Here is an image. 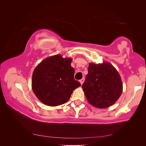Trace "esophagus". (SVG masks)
I'll list each match as a JSON object with an SVG mask.
<instances>
[{
    "instance_id": "esophagus-1",
    "label": "esophagus",
    "mask_w": 146,
    "mask_h": 146,
    "mask_svg": "<svg viewBox=\"0 0 146 146\" xmlns=\"http://www.w3.org/2000/svg\"><path fill=\"white\" fill-rule=\"evenodd\" d=\"M84 82H85V78H82L81 80H80V84H81L82 85H83V83H84Z\"/></svg>"
}]
</instances>
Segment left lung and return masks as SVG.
<instances>
[{
	"label": "left lung",
	"mask_w": 146,
	"mask_h": 146,
	"mask_svg": "<svg viewBox=\"0 0 146 146\" xmlns=\"http://www.w3.org/2000/svg\"><path fill=\"white\" fill-rule=\"evenodd\" d=\"M88 70L82 88L88 102L98 108L113 105L123 90L121 77L116 69L108 61H104L90 63Z\"/></svg>",
	"instance_id": "8db88e82"
}]
</instances>
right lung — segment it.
I'll return each instance as SVG.
<instances>
[{
    "label": "right lung",
    "mask_w": 146,
    "mask_h": 146,
    "mask_svg": "<svg viewBox=\"0 0 146 146\" xmlns=\"http://www.w3.org/2000/svg\"><path fill=\"white\" fill-rule=\"evenodd\" d=\"M71 58L60 55L47 57L35 68L32 78L34 94L41 102L56 107L67 102L80 83L74 79Z\"/></svg>",
    "instance_id": "1"
}]
</instances>
